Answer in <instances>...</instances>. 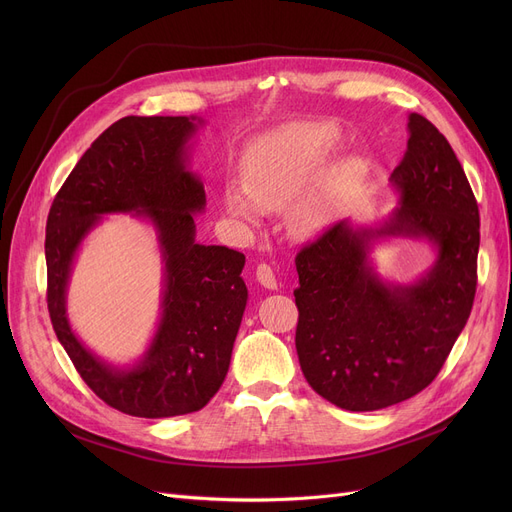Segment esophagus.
<instances>
[{"label": "esophagus", "mask_w": 512, "mask_h": 512, "mask_svg": "<svg viewBox=\"0 0 512 512\" xmlns=\"http://www.w3.org/2000/svg\"><path fill=\"white\" fill-rule=\"evenodd\" d=\"M255 276H257V282H259L261 286L270 288V290H276V288H278V278H276V274H274V270H272V265L259 263Z\"/></svg>", "instance_id": "esophagus-1"}]
</instances>
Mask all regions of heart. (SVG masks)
<instances>
[{
	"label": "heart",
	"mask_w": 512,
	"mask_h": 512,
	"mask_svg": "<svg viewBox=\"0 0 512 512\" xmlns=\"http://www.w3.org/2000/svg\"><path fill=\"white\" fill-rule=\"evenodd\" d=\"M338 147L340 130L328 122L290 124L265 134L245 155V184L224 186L226 211L240 222L259 224L263 211L288 207L286 222L294 236L321 234L367 180L365 159L351 155L314 183Z\"/></svg>",
	"instance_id": "heart-1"
}]
</instances>
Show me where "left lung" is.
Returning a JSON list of instances; mask_svg holds the SVG:
<instances>
[{"mask_svg":"<svg viewBox=\"0 0 512 512\" xmlns=\"http://www.w3.org/2000/svg\"><path fill=\"white\" fill-rule=\"evenodd\" d=\"M390 182L400 199L386 222L342 220L297 255L299 363L309 386L346 411H380L432 384L475 299L477 201L450 143L419 114ZM390 235L437 249L413 285L382 281L368 259L372 242Z\"/></svg>","mask_w":512,"mask_h":512,"instance_id":"obj_1","label":"left lung"}]
</instances>
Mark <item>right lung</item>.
Here are the masks:
<instances>
[{
  "label": "right lung",
  "mask_w": 512,
  "mask_h": 512,
  "mask_svg": "<svg viewBox=\"0 0 512 512\" xmlns=\"http://www.w3.org/2000/svg\"><path fill=\"white\" fill-rule=\"evenodd\" d=\"M197 116H126L101 132L51 203L45 232L47 309L80 378L132 417H176L203 409L220 390L249 292L245 255L195 240L205 209L201 178L188 168ZM107 212H134L156 228L165 282L158 332L139 364L114 368L77 340L65 313L71 263Z\"/></svg>",
  "instance_id": "add662e5"
}]
</instances>
